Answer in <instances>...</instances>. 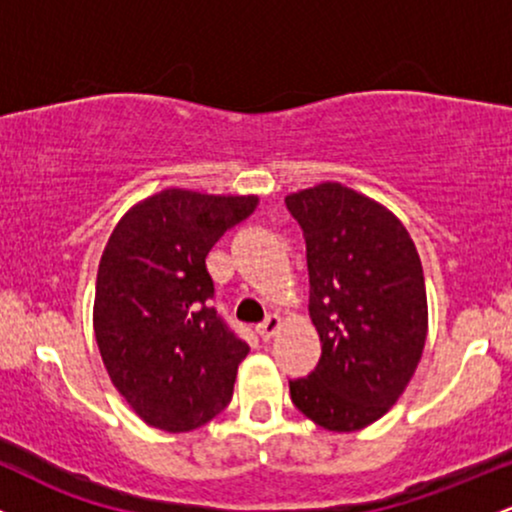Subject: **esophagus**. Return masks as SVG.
<instances>
[{
    "label": "esophagus",
    "instance_id": "34e87169",
    "mask_svg": "<svg viewBox=\"0 0 512 512\" xmlns=\"http://www.w3.org/2000/svg\"><path fill=\"white\" fill-rule=\"evenodd\" d=\"M281 325H284V322H281V317H279V315H269L267 320H264V322H260V325H257V334H260L262 339H272L274 334L281 330Z\"/></svg>",
    "mask_w": 512,
    "mask_h": 512
}]
</instances>
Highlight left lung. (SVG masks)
Instances as JSON below:
<instances>
[{
    "label": "left lung",
    "mask_w": 512,
    "mask_h": 512,
    "mask_svg": "<svg viewBox=\"0 0 512 512\" xmlns=\"http://www.w3.org/2000/svg\"><path fill=\"white\" fill-rule=\"evenodd\" d=\"M308 248L310 320L322 356L291 380L298 409L332 433L361 431L390 411L424 354V267L404 223L342 182L286 195Z\"/></svg>",
    "instance_id": "left-lung-1"
}]
</instances>
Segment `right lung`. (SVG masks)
I'll return each instance as SVG.
<instances>
[{"label": "right lung", "mask_w": 512, "mask_h": 512, "mask_svg": "<svg viewBox=\"0 0 512 512\" xmlns=\"http://www.w3.org/2000/svg\"><path fill=\"white\" fill-rule=\"evenodd\" d=\"M257 195L166 187L125 211L98 264L93 332L115 390L144 424L204 426L233 397L250 346L211 308L207 255Z\"/></svg>", "instance_id": "right-lung-1"}]
</instances>
